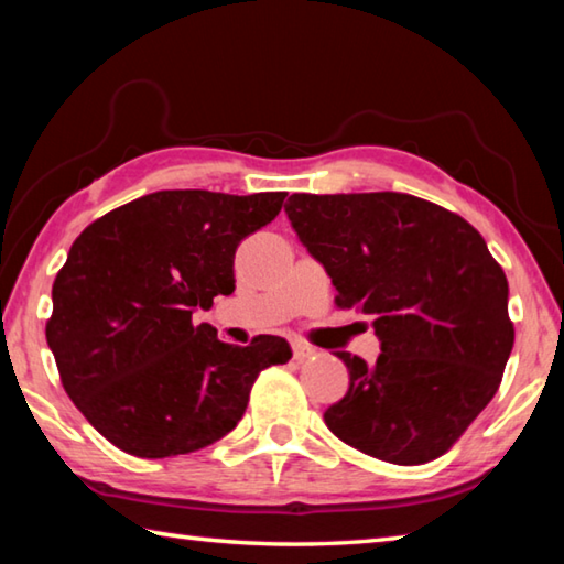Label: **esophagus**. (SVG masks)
<instances>
[{
  "label": "esophagus",
  "instance_id": "obj_1",
  "mask_svg": "<svg viewBox=\"0 0 564 564\" xmlns=\"http://www.w3.org/2000/svg\"><path fill=\"white\" fill-rule=\"evenodd\" d=\"M291 346H293V358L295 360H305V358L316 356V348L308 346V343H303V340H293Z\"/></svg>",
  "mask_w": 564,
  "mask_h": 564
}]
</instances>
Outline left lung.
I'll use <instances>...</instances> for the list:
<instances>
[{
  "instance_id": "left-lung-1",
  "label": "left lung",
  "mask_w": 564,
  "mask_h": 564,
  "mask_svg": "<svg viewBox=\"0 0 564 564\" xmlns=\"http://www.w3.org/2000/svg\"><path fill=\"white\" fill-rule=\"evenodd\" d=\"M285 214L336 285L373 318L380 356L338 350L348 393L323 420L356 451L395 465L435 460L498 393L514 328L508 279L485 238L410 194H293Z\"/></svg>"
}]
</instances>
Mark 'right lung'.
Instances as JSON below:
<instances>
[{"instance_id":"add662e5","label":"right lung","mask_w":564,"mask_h":564,"mask_svg":"<svg viewBox=\"0 0 564 564\" xmlns=\"http://www.w3.org/2000/svg\"><path fill=\"white\" fill-rule=\"evenodd\" d=\"M283 198L156 191L72 243L52 285L46 343L66 395L119 451L171 457L221 441L261 370L289 362L279 336L241 348L191 323L216 295L234 293L238 243L271 224Z\"/></svg>"}]
</instances>
